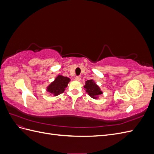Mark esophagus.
Masks as SVG:
<instances>
[{"label": "esophagus", "instance_id": "34e87169", "mask_svg": "<svg viewBox=\"0 0 154 154\" xmlns=\"http://www.w3.org/2000/svg\"><path fill=\"white\" fill-rule=\"evenodd\" d=\"M75 80H77V81H80L81 80V77L80 76H76L75 78Z\"/></svg>", "mask_w": 154, "mask_h": 154}]
</instances>
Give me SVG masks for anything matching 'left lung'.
<instances>
[{"label":"left lung","mask_w":154,"mask_h":154,"mask_svg":"<svg viewBox=\"0 0 154 154\" xmlns=\"http://www.w3.org/2000/svg\"><path fill=\"white\" fill-rule=\"evenodd\" d=\"M84 88H86V92L87 94L91 96L92 98H97V96L102 94L100 87L97 86L94 82L92 80H87L85 82V85Z\"/></svg>","instance_id":"8db88e82"}]
</instances>
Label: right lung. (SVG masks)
I'll return each instance as SVG.
<instances>
[{"label":"right lung","mask_w":154,"mask_h":154,"mask_svg":"<svg viewBox=\"0 0 154 154\" xmlns=\"http://www.w3.org/2000/svg\"><path fill=\"white\" fill-rule=\"evenodd\" d=\"M69 82L70 79L69 78L59 75L48 87L47 91L54 96L59 95L64 92Z\"/></svg>","instance_id":"right-lung-1"}]
</instances>
